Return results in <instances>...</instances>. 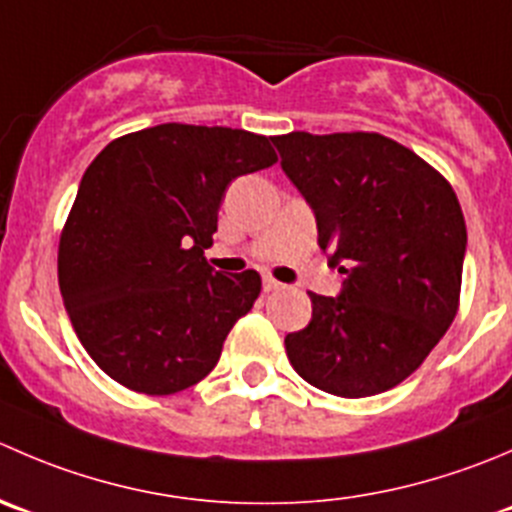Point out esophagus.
<instances>
[{"label":"esophagus","mask_w":512,"mask_h":512,"mask_svg":"<svg viewBox=\"0 0 512 512\" xmlns=\"http://www.w3.org/2000/svg\"><path fill=\"white\" fill-rule=\"evenodd\" d=\"M262 287H265V292H277V290H282V282H277L275 277H270V275H265L262 277Z\"/></svg>","instance_id":"1"}]
</instances>
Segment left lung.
I'll list each match as a JSON object with an SVG mask.
<instances>
[{
  "instance_id": "obj_1",
  "label": "left lung",
  "mask_w": 512,
  "mask_h": 512,
  "mask_svg": "<svg viewBox=\"0 0 512 512\" xmlns=\"http://www.w3.org/2000/svg\"><path fill=\"white\" fill-rule=\"evenodd\" d=\"M310 202L317 242L347 275L340 297L307 292L312 320L285 337L302 380L367 398L413 375L460 305L468 230L450 182L377 132L272 137Z\"/></svg>"
}]
</instances>
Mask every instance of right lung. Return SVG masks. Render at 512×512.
Returning a JSON list of instances; mask_svg holds the SVG:
<instances>
[{
    "mask_svg": "<svg viewBox=\"0 0 512 512\" xmlns=\"http://www.w3.org/2000/svg\"><path fill=\"white\" fill-rule=\"evenodd\" d=\"M275 162L265 135L180 122L117 137L94 157L57 272L79 342L112 380L172 395L210 375L262 280L215 272L205 250L230 182Z\"/></svg>",
    "mask_w": 512,
    "mask_h": 512,
    "instance_id": "1",
    "label": "right lung"
}]
</instances>
